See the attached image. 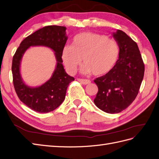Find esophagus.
Here are the masks:
<instances>
[{"label": "esophagus", "mask_w": 159, "mask_h": 159, "mask_svg": "<svg viewBox=\"0 0 159 159\" xmlns=\"http://www.w3.org/2000/svg\"><path fill=\"white\" fill-rule=\"evenodd\" d=\"M77 80H78L80 83H82V84H84V85L89 84L91 83L90 80H86V79H77Z\"/></svg>", "instance_id": "obj_1"}]
</instances>
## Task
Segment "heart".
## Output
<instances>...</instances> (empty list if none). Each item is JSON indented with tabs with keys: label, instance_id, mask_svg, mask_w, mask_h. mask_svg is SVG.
<instances>
[{
	"label": "heart",
	"instance_id": "heart-1",
	"mask_svg": "<svg viewBox=\"0 0 159 159\" xmlns=\"http://www.w3.org/2000/svg\"><path fill=\"white\" fill-rule=\"evenodd\" d=\"M119 54V45L115 40L105 35L86 32L76 35L72 46H64L61 57L67 70L71 74L76 72L82 60V73L92 72L94 75L101 76L112 70Z\"/></svg>",
	"mask_w": 159,
	"mask_h": 159
}]
</instances>
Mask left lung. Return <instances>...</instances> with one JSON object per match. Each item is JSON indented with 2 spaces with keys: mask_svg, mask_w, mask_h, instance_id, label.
<instances>
[{
  "mask_svg": "<svg viewBox=\"0 0 159 159\" xmlns=\"http://www.w3.org/2000/svg\"><path fill=\"white\" fill-rule=\"evenodd\" d=\"M113 36L119 47V59L107 74L94 80L98 91L94 102L107 113H118L136 97L144 74V64L138 46L130 37L117 30Z\"/></svg>",
  "mask_w": 159,
  "mask_h": 159,
  "instance_id": "1",
  "label": "left lung"
}]
</instances>
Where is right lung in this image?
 Instances as JSON below:
<instances>
[{"instance_id": "right-lung-1", "label": "right lung", "mask_w": 159, "mask_h": 159, "mask_svg": "<svg viewBox=\"0 0 159 159\" xmlns=\"http://www.w3.org/2000/svg\"><path fill=\"white\" fill-rule=\"evenodd\" d=\"M66 28L48 25L36 31L23 40L13 57L12 73L15 92L22 102L31 109L46 113L59 107L64 101L69 84L74 77L69 75L62 64V50L67 40ZM43 45L55 52L57 65L53 75L40 87H30L22 80L20 65L22 57L30 46Z\"/></svg>"}]
</instances>
